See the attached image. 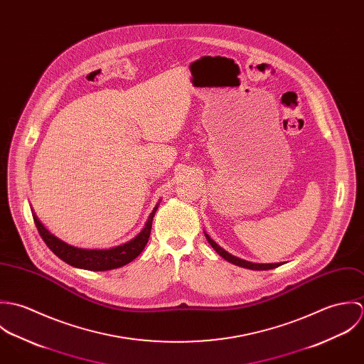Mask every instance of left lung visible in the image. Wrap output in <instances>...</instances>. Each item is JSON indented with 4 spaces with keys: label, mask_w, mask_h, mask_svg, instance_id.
<instances>
[{
    "label": "left lung",
    "mask_w": 364,
    "mask_h": 364,
    "mask_svg": "<svg viewBox=\"0 0 364 364\" xmlns=\"http://www.w3.org/2000/svg\"><path fill=\"white\" fill-rule=\"evenodd\" d=\"M206 238H208V244L214 248V251L225 260L237 264V266H241V267H245V269H251V270H269V269H274L277 266H280L282 263H254V262H248V260L241 259V258H237L231 254H228L225 250H223L220 245H217L208 234H205Z\"/></svg>",
    "instance_id": "left-lung-1"
}]
</instances>
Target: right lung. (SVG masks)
Returning a JSON list of instances; mask_svg holds the SVG:
<instances>
[{"instance_id": "add662e5", "label": "right lung", "mask_w": 364, "mask_h": 364, "mask_svg": "<svg viewBox=\"0 0 364 364\" xmlns=\"http://www.w3.org/2000/svg\"><path fill=\"white\" fill-rule=\"evenodd\" d=\"M156 208L158 205L153 208L151 214L149 215V220L144 228L133 240L109 250H85V248H77V247L68 245L50 234V231L39 221V218L35 214H33V220L42 240L45 241V244L49 247V250L55 257H58L65 263L78 269L102 272V270H110V269H117L120 266H124L132 260L136 259L143 252L151 234L153 218H154Z\"/></svg>"}]
</instances>
